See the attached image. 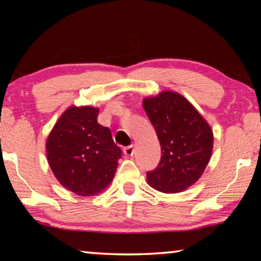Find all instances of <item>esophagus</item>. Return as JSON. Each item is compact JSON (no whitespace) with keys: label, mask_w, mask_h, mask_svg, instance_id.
Masks as SVG:
<instances>
[{"label":"esophagus","mask_w":261,"mask_h":261,"mask_svg":"<svg viewBox=\"0 0 261 261\" xmlns=\"http://www.w3.org/2000/svg\"><path fill=\"white\" fill-rule=\"evenodd\" d=\"M123 152H124L126 156H132L135 153V147L132 146V145L131 146H126V147H124V149H123Z\"/></svg>","instance_id":"esophagus-1"}]
</instances>
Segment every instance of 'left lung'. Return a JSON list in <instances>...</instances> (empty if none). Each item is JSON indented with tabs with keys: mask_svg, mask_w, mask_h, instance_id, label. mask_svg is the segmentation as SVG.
Masks as SVG:
<instances>
[{
	"mask_svg": "<svg viewBox=\"0 0 261 261\" xmlns=\"http://www.w3.org/2000/svg\"><path fill=\"white\" fill-rule=\"evenodd\" d=\"M143 107L161 145V160L147 173L149 187L178 193L201 177L213 152V130L182 94L162 91L146 96Z\"/></svg>",
	"mask_w": 261,
	"mask_h": 261,
	"instance_id": "8db88e82",
	"label": "left lung"
}]
</instances>
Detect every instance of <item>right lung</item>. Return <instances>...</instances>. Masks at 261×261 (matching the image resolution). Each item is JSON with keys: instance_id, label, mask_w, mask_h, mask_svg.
<instances>
[{"instance_id": "1", "label": "right lung", "mask_w": 261, "mask_h": 261, "mask_svg": "<svg viewBox=\"0 0 261 261\" xmlns=\"http://www.w3.org/2000/svg\"><path fill=\"white\" fill-rule=\"evenodd\" d=\"M99 108L71 106L61 115L46 141L53 174L77 196L91 197L112 183L121 159L108 127L98 123Z\"/></svg>"}]
</instances>
